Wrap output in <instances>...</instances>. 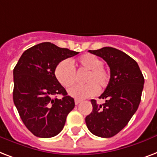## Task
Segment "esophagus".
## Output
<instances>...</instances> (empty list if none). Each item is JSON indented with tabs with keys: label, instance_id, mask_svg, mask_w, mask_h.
<instances>
[{
	"label": "esophagus",
	"instance_id": "esophagus-1",
	"mask_svg": "<svg viewBox=\"0 0 157 157\" xmlns=\"http://www.w3.org/2000/svg\"><path fill=\"white\" fill-rule=\"evenodd\" d=\"M80 102H81V101H80V100H78V99H75V105H78Z\"/></svg>",
	"mask_w": 157,
	"mask_h": 157
}]
</instances>
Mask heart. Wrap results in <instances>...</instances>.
<instances>
[{"instance_id":"heart-1","label":"heart","mask_w":157,"mask_h":157,"mask_svg":"<svg viewBox=\"0 0 157 157\" xmlns=\"http://www.w3.org/2000/svg\"><path fill=\"white\" fill-rule=\"evenodd\" d=\"M75 67L78 70H85L82 82L85 84L75 85L68 89V94L76 99H84L94 96L98 89L105 87L110 81V73L103 67V61L92 54H86L78 59L72 66L69 60L64 59L56 65L55 76L65 87H69L76 81Z\"/></svg>"}]
</instances>
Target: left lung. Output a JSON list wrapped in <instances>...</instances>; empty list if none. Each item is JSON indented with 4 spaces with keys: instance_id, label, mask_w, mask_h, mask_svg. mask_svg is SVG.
Masks as SVG:
<instances>
[{
    "instance_id": "1",
    "label": "left lung",
    "mask_w": 157,
    "mask_h": 157,
    "mask_svg": "<svg viewBox=\"0 0 157 157\" xmlns=\"http://www.w3.org/2000/svg\"><path fill=\"white\" fill-rule=\"evenodd\" d=\"M88 52L101 57L109 65L110 78L98 105L91 100L92 111L85 119L87 128L94 135L111 138L128 124L140 104L144 78L138 63L124 52L113 47Z\"/></svg>"
}]
</instances>
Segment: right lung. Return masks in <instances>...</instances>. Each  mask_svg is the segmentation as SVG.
Listing matches in <instances>:
<instances>
[{
  "instance_id": "add662e5",
  "label": "right lung",
  "mask_w": 157,
  "mask_h": 157,
  "mask_svg": "<svg viewBox=\"0 0 157 157\" xmlns=\"http://www.w3.org/2000/svg\"><path fill=\"white\" fill-rule=\"evenodd\" d=\"M77 54L42 42L26 50L15 65L13 100L22 121L33 135L52 138L64 128L75 100L57 81L55 69L60 61ZM57 95L63 98H54Z\"/></svg>"
}]
</instances>
